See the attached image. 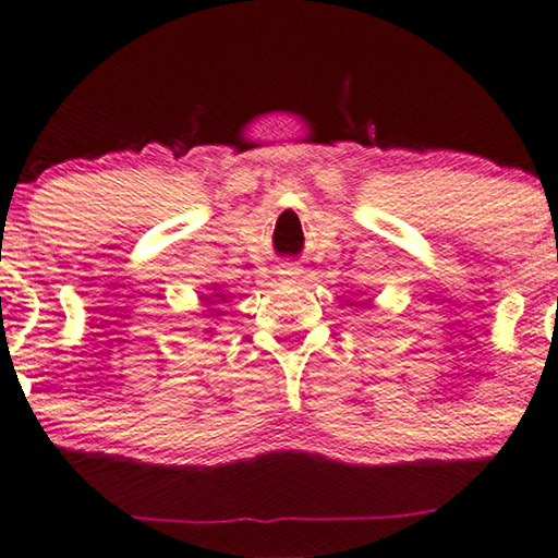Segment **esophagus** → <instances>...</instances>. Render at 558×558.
Listing matches in <instances>:
<instances>
[{
    "label": "esophagus",
    "mask_w": 558,
    "mask_h": 558,
    "mask_svg": "<svg viewBox=\"0 0 558 558\" xmlns=\"http://www.w3.org/2000/svg\"><path fill=\"white\" fill-rule=\"evenodd\" d=\"M299 266L296 264H292V262H287V264H281L279 269H277V274H279V279H284V281H292V279H296L299 277Z\"/></svg>",
    "instance_id": "34e87169"
}]
</instances>
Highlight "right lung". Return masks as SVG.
<instances>
[{
    "mask_svg": "<svg viewBox=\"0 0 558 558\" xmlns=\"http://www.w3.org/2000/svg\"><path fill=\"white\" fill-rule=\"evenodd\" d=\"M216 296H223V294H216Z\"/></svg>",
    "mask_w": 558,
    "mask_h": 558,
    "instance_id": "1",
    "label": "right lung"
}]
</instances>
